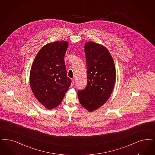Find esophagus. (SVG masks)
I'll list each match as a JSON object with an SVG mask.
<instances>
[{
  "label": "esophagus",
  "mask_w": 155,
  "mask_h": 155,
  "mask_svg": "<svg viewBox=\"0 0 155 155\" xmlns=\"http://www.w3.org/2000/svg\"><path fill=\"white\" fill-rule=\"evenodd\" d=\"M74 81L73 80L72 82H71V86H74Z\"/></svg>",
  "instance_id": "obj_1"
}]
</instances>
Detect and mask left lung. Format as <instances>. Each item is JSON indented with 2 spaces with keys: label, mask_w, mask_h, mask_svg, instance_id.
Wrapping results in <instances>:
<instances>
[{
  "label": "left lung",
  "mask_w": 155,
  "mask_h": 155,
  "mask_svg": "<svg viewBox=\"0 0 155 155\" xmlns=\"http://www.w3.org/2000/svg\"><path fill=\"white\" fill-rule=\"evenodd\" d=\"M84 50L87 65V86L78 91L81 105L93 112L110 96L116 81L115 65L108 50L93 42H86Z\"/></svg>",
  "instance_id": "8db88e82"
}]
</instances>
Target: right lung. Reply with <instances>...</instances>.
I'll use <instances>...</instances> for the list:
<instances>
[{"mask_svg":"<svg viewBox=\"0 0 155 155\" xmlns=\"http://www.w3.org/2000/svg\"><path fill=\"white\" fill-rule=\"evenodd\" d=\"M69 43H50L37 54L30 73V84L35 98L48 109L58 107L71 83L67 77L64 57Z\"/></svg>","mask_w":155,"mask_h":155,"instance_id":"right-lung-1","label":"right lung"}]
</instances>
